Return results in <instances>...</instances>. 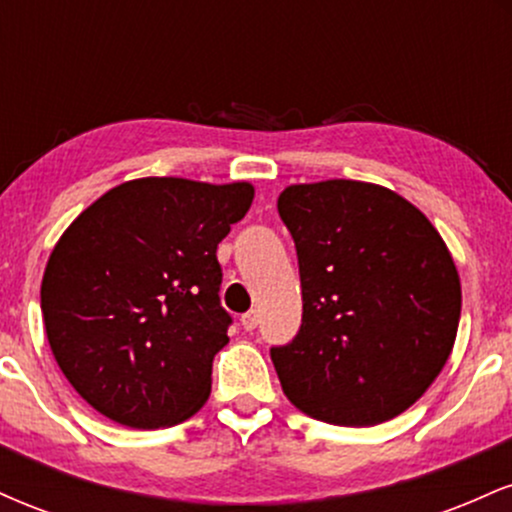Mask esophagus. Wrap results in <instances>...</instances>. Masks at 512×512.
Listing matches in <instances>:
<instances>
[{
	"instance_id": "esophagus-1",
	"label": "esophagus",
	"mask_w": 512,
	"mask_h": 512,
	"mask_svg": "<svg viewBox=\"0 0 512 512\" xmlns=\"http://www.w3.org/2000/svg\"><path fill=\"white\" fill-rule=\"evenodd\" d=\"M240 325H243L245 332H252L257 325H260V313H257V310H250V313L240 317Z\"/></svg>"
}]
</instances>
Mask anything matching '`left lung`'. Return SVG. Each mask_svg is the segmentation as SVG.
Returning <instances> with one entry per match:
<instances>
[{
    "label": "left lung",
    "instance_id": "8db88e82",
    "mask_svg": "<svg viewBox=\"0 0 512 512\" xmlns=\"http://www.w3.org/2000/svg\"><path fill=\"white\" fill-rule=\"evenodd\" d=\"M298 252L303 322L274 346L284 395L313 419L375 426L409 409L455 346L462 286L424 211L383 185H289L276 202Z\"/></svg>",
    "mask_w": 512,
    "mask_h": 512
}]
</instances>
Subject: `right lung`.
<instances>
[{"label": "right lung", "instance_id": "right-lung-1", "mask_svg": "<svg viewBox=\"0 0 512 512\" xmlns=\"http://www.w3.org/2000/svg\"><path fill=\"white\" fill-rule=\"evenodd\" d=\"M250 182L127 180L57 240L40 310L57 366L93 409L127 428H168L211 392L228 344L216 248L248 214Z\"/></svg>", "mask_w": 512, "mask_h": 512}]
</instances>
